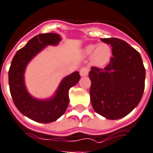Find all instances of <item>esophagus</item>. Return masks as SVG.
<instances>
[{
    "label": "esophagus",
    "mask_w": 153,
    "mask_h": 153,
    "mask_svg": "<svg viewBox=\"0 0 153 153\" xmlns=\"http://www.w3.org/2000/svg\"><path fill=\"white\" fill-rule=\"evenodd\" d=\"M88 73H89V68H82L80 70V74H81V76H85L88 75Z\"/></svg>",
    "instance_id": "1"
}]
</instances>
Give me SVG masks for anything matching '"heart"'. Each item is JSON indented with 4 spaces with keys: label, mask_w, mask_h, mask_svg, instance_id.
Here are the masks:
<instances>
[{
    "label": "heart",
    "mask_w": 153,
    "mask_h": 153,
    "mask_svg": "<svg viewBox=\"0 0 153 153\" xmlns=\"http://www.w3.org/2000/svg\"><path fill=\"white\" fill-rule=\"evenodd\" d=\"M85 55H91L92 63L95 66L102 67L108 63L111 55L112 50L108 45H90L85 49Z\"/></svg>",
    "instance_id": "heart-1"
}]
</instances>
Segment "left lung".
Listing matches in <instances>:
<instances>
[{"label": "left lung", "instance_id": "obj_1", "mask_svg": "<svg viewBox=\"0 0 153 153\" xmlns=\"http://www.w3.org/2000/svg\"><path fill=\"white\" fill-rule=\"evenodd\" d=\"M112 46L113 56L103 68L92 67L90 101L94 110L110 120L132 112L144 91L145 68L140 53L123 40L103 38Z\"/></svg>", "mask_w": 153, "mask_h": 153}]
</instances>
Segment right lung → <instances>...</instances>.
<instances>
[{
    "label": "right lung",
    "instance_id": "right-lung-1",
    "mask_svg": "<svg viewBox=\"0 0 153 153\" xmlns=\"http://www.w3.org/2000/svg\"><path fill=\"white\" fill-rule=\"evenodd\" d=\"M60 41V36L56 33L36 36L16 52L9 70L10 91L14 105L27 117L41 123L53 122L65 112L69 102V90L81 78L78 72L63 78L54 96L50 100H37L27 92L24 84V71L27 63L46 45H56Z\"/></svg>",
    "mask_w": 153,
    "mask_h": 153
}]
</instances>
